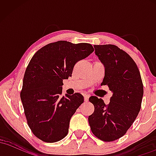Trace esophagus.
<instances>
[{
  "instance_id": "obj_1",
  "label": "esophagus",
  "mask_w": 156,
  "mask_h": 156,
  "mask_svg": "<svg viewBox=\"0 0 156 156\" xmlns=\"http://www.w3.org/2000/svg\"><path fill=\"white\" fill-rule=\"evenodd\" d=\"M89 97L88 94H85V95L83 96V98H84V101H85V102H87V101H88V100H89Z\"/></svg>"
}]
</instances>
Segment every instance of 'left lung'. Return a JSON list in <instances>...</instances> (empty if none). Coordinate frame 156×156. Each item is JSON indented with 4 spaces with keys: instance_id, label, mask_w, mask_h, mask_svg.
<instances>
[{
    "instance_id": "left-lung-1",
    "label": "left lung",
    "mask_w": 156,
    "mask_h": 156,
    "mask_svg": "<svg viewBox=\"0 0 156 156\" xmlns=\"http://www.w3.org/2000/svg\"><path fill=\"white\" fill-rule=\"evenodd\" d=\"M95 54L105 66L101 85L113 94L105 105L101 98H89L94 111L88 120L92 133L103 141H113L126 133L141 109L143 83L136 64L126 52L114 45H94Z\"/></svg>"
}]
</instances>
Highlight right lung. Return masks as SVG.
<instances>
[{"label": "right lung", "instance_id": "1", "mask_svg": "<svg viewBox=\"0 0 156 156\" xmlns=\"http://www.w3.org/2000/svg\"><path fill=\"white\" fill-rule=\"evenodd\" d=\"M93 51L89 43L58 41L40 48L31 58L20 98L27 123L40 140L53 143L67 135L69 120L83 97L75 93L62 98L63 80L72 76L75 64Z\"/></svg>", "mask_w": 156, "mask_h": 156}]
</instances>
